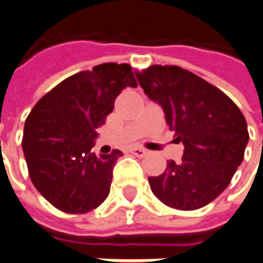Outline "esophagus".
Listing matches in <instances>:
<instances>
[{
	"label": "esophagus",
	"mask_w": 263,
	"mask_h": 263,
	"mask_svg": "<svg viewBox=\"0 0 263 263\" xmlns=\"http://www.w3.org/2000/svg\"><path fill=\"white\" fill-rule=\"evenodd\" d=\"M130 153H132V155L137 156V157H144V156L149 155V152H147V150L143 149V147H139V146L132 147V149H130Z\"/></svg>",
	"instance_id": "1"
}]
</instances>
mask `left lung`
<instances>
[{"instance_id":"1","label":"left lung","mask_w":263,"mask_h":263,"mask_svg":"<svg viewBox=\"0 0 263 263\" xmlns=\"http://www.w3.org/2000/svg\"><path fill=\"white\" fill-rule=\"evenodd\" d=\"M139 84L166 114L182 162H167L160 176L149 177L162 203L177 211L200 209L229 186L249 140L245 116L218 87L177 66L136 71Z\"/></svg>"}]
</instances>
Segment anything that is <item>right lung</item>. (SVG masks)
<instances>
[{
	"mask_svg": "<svg viewBox=\"0 0 263 263\" xmlns=\"http://www.w3.org/2000/svg\"><path fill=\"white\" fill-rule=\"evenodd\" d=\"M126 87H137L128 64H99L63 80L28 114L23 135L28 175L59 211L88 213L107 199L114 164L123 153L96 156L91 149L97 128Z\"/></svg>",
	"mask_w": 263,
	"mask_h": 263,
	"instance_id": "1",
	"label": "right lung"
}]
</instances>
